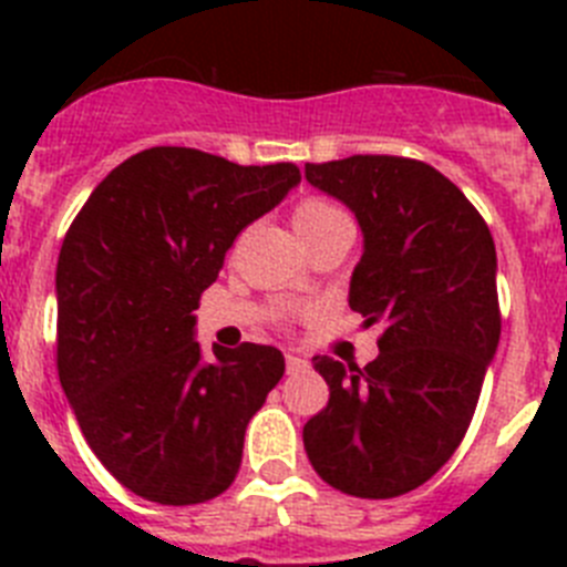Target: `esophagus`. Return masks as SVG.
Segmentation results:
<instances>
[{
	"instance_id": "esophagus-1",
	"label": "esophagus",
	"mask_w": 567,
	"mask_h": 567,
	"mask_svg": "<svg viewBox=\"0 0 567 567\" xmlns=\"http://www.w3.org/2000/svg\"><path fill=\"white\" fill-rule=\"evenodd\" d=\"M300 369H307V360L295 352H287V372H300Z\"/></svg>"
}]
</instances>
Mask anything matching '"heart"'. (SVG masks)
<instances>
[{
  "label": "heart",
  "instance_id": "heart-1",
  "mask_svg": "<svg viewBox=\"0 0 567 567\" xmlns=\"http://www.w3.org/2000/svg\"><path fill=\"white\" fill-rule=\"evenodd\" d=\"M292 221H295V229H298V235L303 238V244H307L309 238H315V235L327 233L329 227L352 224L349 221V215H346L338 204L327 202V198H318V195H309V198H303V202L295 207Z\"/></svg>",
  "mask_w": 567,
  "mask_h": 567
}]
</instances>
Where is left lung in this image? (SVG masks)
<instances>
[{
	"label": "left lung",
	"instance_id": "1",
	"mask_svg": "<svg viewBox=\"0 0 567 567\" xmlns=\"http://www.w3.org/2000/svg\"><path fill=\"white\" fill-rule=\"evenodd\" d=\"M307 182L358 218L363 258L349 307L383 334L363 369L312 358L329 403L303 425V449L349 497H400L432 480L468 432L503 323L497 249L457 184L417 158L349 155L307 164Z\"/></svg>",
	"mask_w": 567,
	"mask_h": 567
}]
</instances>
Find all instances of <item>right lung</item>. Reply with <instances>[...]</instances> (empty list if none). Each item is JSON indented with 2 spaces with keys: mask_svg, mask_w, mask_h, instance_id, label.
<instances>
[{
  "mask_svg": "<svg viewBox=\"0 0 567 567\" xmlns=\"http://www.w3.org/2000/svg\"><path fill=\"white\" fill-rule=\"evenodd\" d=\"M298 182L289 162L150 147L90 193L64 235L59 380L93 454L150 503L224 494L247 423L284 378L275 346H213L204 360L193 312L240 229Z\"/></svg>",
  "mask_w": 567,
  "mask_h": 567,
  "instance_id": "obj_1",
  "label": "right lung"
}]
</instances>
